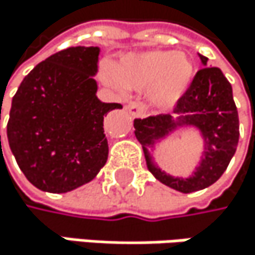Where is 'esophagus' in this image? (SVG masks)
Returning a JSON list of instances; mask_svg holds the SVG:
<instances>
[{"mask_svg":"<svg viewBox=\"0 0 255 255\" xmlns=\"http://www.w3.org/2000/svg\"><path fill=\"white\" fill-rule=\"evenodd\" d=\"M127 110L130 112V115L133 118H140L143 115V106L139 101H131L128 106H127Z\"/></svg>","mask_w":255,"mask_h":255,"instance_id":"esophagus-1","label":"esophagus"}]
</instances>
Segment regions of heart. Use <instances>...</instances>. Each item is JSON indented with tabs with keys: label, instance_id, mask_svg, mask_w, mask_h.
<instances>
[{
	"label": "heart",
	"instance_id": "1",
	"mask_svg": "<svg viewBox=\"0 0 255 255\" xmlns=\"http://www.w3.org/2000/svg\"><path fill=\"white\" fill-rule=\"evenodd\" d=\"M195 77L193 62L175 51H146L125 56L118 74L106 69L104 78L115 87L134 90L148 89V101L152 107L165 110L172 107L187 90Z\"/></svg>",
	"mask_w": 255,
	"mask_h": 255
}]
</instances>
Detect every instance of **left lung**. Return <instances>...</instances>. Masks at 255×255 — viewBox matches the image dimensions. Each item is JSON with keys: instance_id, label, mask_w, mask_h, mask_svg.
I'll return each mask as SVG.
<instances>
[{"instance_id": "obj_1", "label": "left lung", "mask_w": 255, "mask_h": 255, "mask_svg": "<svg viewBox=\"0 0 255 255\" xmlns=\"http://www.w3.org/2000/svg\"><path fill=\"white\" fill-rule=\"evenodd\" d=\"M204 68L199 69L171 115L134 119V134L140 142L149 172L163 184L190 193L206 189L221 178L239 143V115L233 100V89L219 68L206 66L207 57L199 56ZM195 126L205 139L200 166L192 177H172L161 171L149 151L155 141L169 135L178 126Z\"/></svg>"}]
</instances>
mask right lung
<instances>
[{"label": "right lung", "instance_id": "obj_1", "mask_svg": "<svg viewBox=\"0 0 255 255\" xmlns=\"http://www.w3.org/2000/svg\"><path fill=\"white\" fill-rule=\"evenodd\" d=\"M98 56V46L52 54L22 80L11 100L8 145L27 180L40 190H74L106 165L104 116L122 106L97 98Z\"/></svg>", "mask_w": 255, "mask_h": 255}]
</instances>
